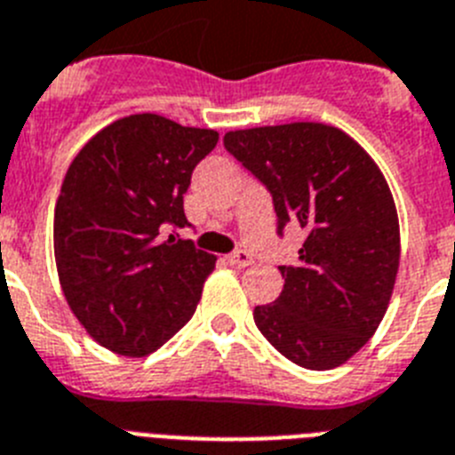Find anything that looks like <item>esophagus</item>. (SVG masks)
Returning <instances> with one entry per match:
<instances>
[{"label":"esophagus","mask_w":455,"mask_h":455,"mask_svg":"<svg viewBox=\"0 0 455 455\" xmlns=\"http://www.w3.org/2000/svg\"><path fill=\"white\" fill-rule=\"evenodd\" d=\"M227 261L231 263V266H238V268H245V266H250L251 263V257L247 254L245 250H235L234 254H228Z\"/></svg>","instance_id":"esophagus-1"}]
</instances>
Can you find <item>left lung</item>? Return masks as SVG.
<instances>
[{
	"mask_svg": "<svg viewBox=\"0 0 455 455\" xmlns=\"http://www.w3.org/2000/svg\"><path fill=\"white\" fill-rule=\"evenodd\" d=\"M227 150L273 194L280 228H305L284 289L254 307V323L291 363L331 370L375 335L400 266V224L375 159L322 122L227 132Z\"/></svg>",
	"mask_w": 455,
	"mask_h": 455,
	"instance_id": "left-lung-1",
	"label": "left lung"
}]
</instances>
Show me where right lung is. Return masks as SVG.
I'll return each instance as SVG.
<instances>
[{"label": "right lung", "mask_w": 455, "mask_h": 455, "mask_svg": "<svg viewBox=\"0 0 455 455\" xmlns=\"http://www.w3.org/2000/svg\"><path fill=\"white\" fill-rule=\"evenodd\" d=\"M220 140L155 113L110 122L68 164L52 243L68 307L94 342L143 358L196 310L215 254L164 238L189 221L182 194Z\"/></svg>", "instance_id": "1"}]
</instances>
